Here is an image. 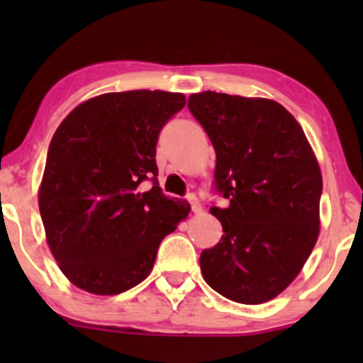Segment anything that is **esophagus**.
<instances>
[{
  "label": "esophagus",
  "mask_w": 363,
  "mask_h": 363,
  "mask_svg": "<svg viewBox=\"0 0 363 363\" xmlns=\"http://www.w3.org/2000/svg\"><path fill=\"white\" fill-rule=\"evenodd\" d=\"M187 201H189L191 210H193V213H201V205H199L198 198H196L194 194H189V196H187Z\"/></svg>",
  "instance_id": "obj_1"
}]
</instances>
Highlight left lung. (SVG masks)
Returning <instances> with one entry per match:
<instances>
[{
    "instance_id": "obj_1",
    "label": "left lung",
    "mask_w": 363,
    "mask_h": 363,
    "mask_svg": "<svg viewBox=\"0 0 363 363\" xmlns=\"http://www.w3.org/2000/svg\"><path fill=\"white\" fill-rule=\"evenodd\" d=\"M216 153L227 208L210 213L222 240L199 257L203 278L228 301L268 302L302 272L319 237L323 176L301 124L281 104L201 91L187 102Z\"/></svg>"
}]
</instances>
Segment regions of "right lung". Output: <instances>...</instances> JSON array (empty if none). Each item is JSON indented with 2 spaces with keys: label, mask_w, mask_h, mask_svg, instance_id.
<instances>
[{
  "label": "right lung",
  "mask_w": 363,
  "mask_h": 363,
  "mask_svg": "<svg viewBox=\"0 0 363 363\" xmlns=\"http://www.w3.org/2000/svg\"><path fill=\"white\" fill-rule=\"evenodd\" d=\"M184 106L174 91H111L74 107L54 133L39 210L54 259L78 289L118 295L136 286L189 215V203L162 194L155 162L158 133Z\"/></svg>",
  "instance_id": "obj_1"
}]
</instances>
